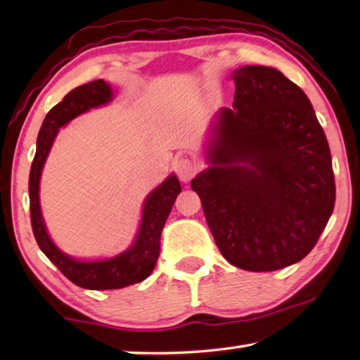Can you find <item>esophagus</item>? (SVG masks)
Instances as JSON below:
<instances>
[{
  "label": "esophagus",
  "mask_w": 360,
  "mask_h": 360,
  "mask_svg": "<svg viewBox=\"0 0 360 360\" xmlns=\"http://www.w3.org/2000/svg\"><path fill=\"white\" fill-rule=\"evenodd\" d=\"M176 173H178L182 182H188L198 173V163L191 160V158H181V160L176 163Z\"/></svg>",
  "instance_id": "1"
}]
</instances>
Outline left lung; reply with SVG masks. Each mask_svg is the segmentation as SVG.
Listing matches in <instances>:
<instances>
[{"instance_id": "left-lung-1", "label": "left lung", "mask_w": 360, "mask_h": 360, "mask_svg": "<svg viewBox=\"0 0 360 360\" xmlns=\"http://www.w3.org/2000/svg\"><path fill=\"white\" fill-rule=\"evenodd\" d=\"M233 108H222L192 179L219 251L231 265L275 271L311 252L335 205L332 155L303 90L281 71L233 72Z\"/></svg>"}]
</instances>
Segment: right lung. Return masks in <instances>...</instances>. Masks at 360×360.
<instances>
[{
	"mask_svg": "<svg viewBox=\"0 0 360 360\" xmlns=\"http://www.w3.org/2000/svg\"><path fill=\"white\" fill-rule=\"evenodd\" d=\"M112 100V89L108 82L98 79L89 84L79 85L65 98L47 112L42 122L36 154L30 169L28 192H30V216H32V229L36 243L46 257L56 265L63 275L79 288L92 290L122 289L127 285L141 283L148 278L157 264L160 254V235L165 225L174 200L181 192V184L176 176L158 186L155 191L146 198L141 225H139L136 240L130 249L115 257L106 260L82 262L71 259L53 245L49 236L44 221H42L39 206V179L44 162L51 150L58 129L77 117L79 114L87 112L89 109L106 105Z\"/></svg>",
	"mask_w": 360,
	"mask_h": 360,
	"instance_id": "obj_1",
	"label": "right lung"
}]
</instances>
